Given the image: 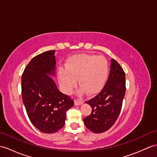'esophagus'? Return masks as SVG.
Masks as SVG:
<instances>
[{
  "label": "esophagus",
  "instance_id": "obj_1",
  "mask_svg": "<svg viewBox=\"0 0 157 157\" xmlns=\"http://www.w3.org/2000/svg\"><path fill=\"white\" fill-rule=\"evenodd\" d=\"M84 103V102L81 100H79V99H76L75 100V105L76 106H79V105H81Z\"/></svg>",
  "mask_w": 157,
  "mask_h": 157
}]
</instances>
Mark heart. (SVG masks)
I'll return each instance as SVG.
<instances>
[{
	"label": "heart",
	"mask_w": 157,
	"mask_h": 157,
	"mask_svg": "<svg viewBox=\"0 0 157 157\" xmlns=\"http://www.w3.org/2000/svg\"><path fill=\"white\" fill-rule=\"evenodd\" d=\"M108 63L105 57L82 54L75 56L68 61L66 68L59 71V78L64 91L69 93L78 83L80 93L85 91L92 95L100 91L107 78Z\"/></svg>",
	"instance_id": "heart-1"
}]
</instances>
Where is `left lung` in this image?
Segmentation results:
<instances>
[{"instance_id": "8db88e82", "label": "left lung", "mask_w": 157, "mask_h": 157, "mask_svg": "<svg viewBox=\"0 0 157 157\" xmlns=\"http://www.w3.org/2000/svg\"><path fill=\"white\" fill-rule=\"evenodd\" d=\"M110 62L109 76L104 88L96 97L86 102L93 110L84 118V124L94 133L104 132L114 124L125 94L124 72L115 60L113 59Z\"/></svg>"}]
</instances>
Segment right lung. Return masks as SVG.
I'll return each instance as SVG.
<instances>
[{"mask_svg": "<svg viewBox=\"0 0 157 157\" xmlns=\"http://www.w3.org/2000/svg\"><path fill=\"white\" fill-rule=\"evenodd\" d=\"M55 51L44 52L30 61L22 75V98L33 124L44 133L62 128L74 101L60 92L56 76Z\"/></svg>", "mask_w": 157, "mask_h": 157, "instance_id": "right-lung-1", "label": "right lung"}]
</instances>
